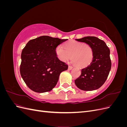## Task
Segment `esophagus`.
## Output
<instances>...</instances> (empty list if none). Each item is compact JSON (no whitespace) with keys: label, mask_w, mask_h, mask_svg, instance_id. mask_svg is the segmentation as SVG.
<instances>
[{"label":"esophagus","mask_w":127,"mask_h":127,"mask_svg":"<svg viewBox=\"0 0 127 127\" xmlns=\"http://www.w3.org/2000/svg\"><path fill=\"white\" fill-rule=\"evenodd\" d=\"M72 66H68V70H71V69H72Z\"/></svg>","instance_id":"esophagus-1"}]
</instances>
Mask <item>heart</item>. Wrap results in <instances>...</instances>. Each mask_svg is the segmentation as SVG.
<instances>
[{
	"label": "heart",
	"mask_w": 127,
	"mask_h": 127,
	"mask_svg": "<svg viewBox=\"0 0 127 127\" xmlns=\"http://www.w3.org/2000/svg\"><path fill=\"white\" fill-rule=\"evenodd\" d=\"M64 47V50L60 45L58 46L56 49L57 57L63 62L71 58L73 64L84 67L89 65L93 59V50L88 43L71 40L65 43Z\"/></svg>",
	"instance_id": "b5f03b06"
}]
</instances>
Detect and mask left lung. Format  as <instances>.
I'll use <instances>...</instances> for the list:
<instances>
[{"label":"left lung","instance_id":"8db88e82","mask_svg":"<svg viewBox=\"0 0 127 127\" xmlns=\"http://www.w3.org/2000/svg\"><path fill=\"white\" fill-rule=\"evenodd\" d=\"M76 40L91 45L94 57L92 63L82 69L81 75L75 79V83L83 91L97 90L105 83L111 70L110 49L104 41L95 36H86Z\"/></svg>","mask_w":127,"mask_h":127}]
</instances>
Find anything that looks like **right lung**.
<instances>
[{
  "mask_svg": "<svg viewBox=\"0 0 127 127\" xmlns=\"http://www.w3.org/2000/svg\"><path fill=\"white\" fill-rule=\"evenodd\" d=\"M49 36L31 40L22 50L20 73L26 85L37 93L51 91L68 66L57 57L56 48L67 41Z\"/></svg>",
  "mask_w": 127,
  "mask_h": 127,
  "instance_id": "add662e5",
  "label": "right lung"
}]
</instances>
